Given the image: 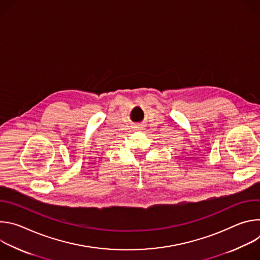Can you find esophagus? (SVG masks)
Masks as SVG:
<instances>
[{
	"instance_id": "esophagus-1",
	"label": "esophagus",
	"mask_w": 260,
	"mask_h": 260,
	"mask_svg": "<svg viewBox=\"0 0 260 260\" xmlns=\"http://www.w3.org/2000/svg\"><path fill=\"white\" fill-rule=\"evenodd\" d=\"M135 128H136V129H142L143 126H142V125H137Z\"/></svg>"
}]
</instances>
